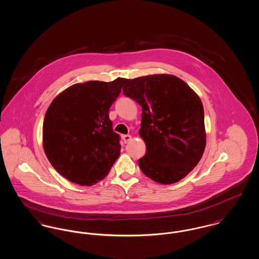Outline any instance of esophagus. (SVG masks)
I'll return each mask as SVG.
<instances>
[{
	"mask_svg": "<svg viewBox=\"0 0 259 259\" xmlns=\"http://www.w3.org/2000/svg\"><path fill=\"white\" fill-rule=\"evenodd\" d=\"M122 139L124 141V143H128V142H130L132 140V137L130 135H123Z\"/></svg>",
	"mask_w": 259,
	"mask_h": 259,
	"instance_id": "obj_1",
	"label": "esophagus"
}]
</instances>
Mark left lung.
I'll list each match as a JSON object with an SVG mask.
<instances>
[{
  "label": "left lung",
  "instance_id": "left-lung-1",
  "mask_svg": "<svg viewBox=\"0 0 259 259\" xmlns=\"http://www.w3.org/2000/svg\"><path fill=\"white\" fill-rule=\"evenodd\" d=\"M123 95L142 106L139 135L146 155L138 159L145 176L161 184L186 177L206 146L204 109L197 94L172 75L126 80Z\"/></svg>",
  "mask_w": 259,
  "mask_h": 259
}]
</instances>
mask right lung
Wrapping results in <instances>:
<instances>
[{"label": "right lung", "mask_w": 259, "mask_h": 259, "mask_svg": "<svg viewBox=\"0 0 259 259\" xmlns=\"http://www.w3.org/2000/svg\"><path fill=\"white\" fill-rule=\"evenodd\" d=\"M126 80L76 83L51 102L43 122V148L65 179L93 185L107 176L119 157L120 136L113 132L108 112Z\"/></svg>", "instance_id": "obj_1"}]
</instances>
